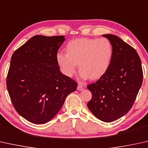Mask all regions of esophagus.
I'll return each instance as SVG.
<instances>
[{
    "instance_id": "34e87169",
    "label": "esophagus",
    "mask_w": 148,
    "mask_h": 148,
    "mask_svg": "<svg viewBox=\"0 0 148 148\" xmlns=\"http://www.w3.org/2000/svg\"><path fill=\"white\" fill-rule=\"evenodd\" d=\"M84 84L82 83H79L78 86H77V90H83L84 89Z\"/></svg>"
}]
</instances>
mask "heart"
I'll return each mask as SVG.
<instances>
[{
    "label": "heart",
    "mask_w": 148,
    "mask_h": 148,
    "mask_svg": "<svg viewBox=\"0 0 148 148\" xmlns=\"http://www.w3.org/2000/svg\"><path fill=\"white\" fill-rule=\"evenodd\" d=\"M67 53L60 52L57 62L62 72L72 77L76 71L77 64L83 78L99 79L107 71L113 56V47L106 38H76L69 41Z\"/></svg>",
    "instance_id": "obj_1"
}]
</instances>
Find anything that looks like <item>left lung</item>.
I'll use <instances>...</instances> for the list:
<instances>
[{
    "mask_svg": "<svg viewBox=\"0 0 148 148\" xmlns=\"http://www.w3.org/2000/svg\"><path fill=\"white\" fill-rule=\"evenodd\" d=\"M103 36L112 45V58L103 75L87 86L92 95L87 106L96 118L110 123L122 117L132 107L142 86L143 71L134 48L117 36Z\"/></svg>",
    "mask_w": 148,
    "mask_h": 148,
    "instance_id": "left-lung-1",
    "label": "left lung"
}]
</instances>
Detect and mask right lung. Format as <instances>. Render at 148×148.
I'll return each mask as SVG.
<instances>
[{
    "mask_svg": "<svg viewBox=\"0 0 148 148\" xmlns=\"http://www.w3.org/2000/svg\"><path fill=\"white\" fill-rule=\"evenodd\" d=\"M63 35H35L12 56L6 79L13 106L21 117L44 124L60 111L77 83L63 75L56 60Z\"/></svg>",
    "mask_w": 148,
    "mask_h": 148,
    "instance_id": "add662e5",
    "label": "right lung"
}]
</instances>
